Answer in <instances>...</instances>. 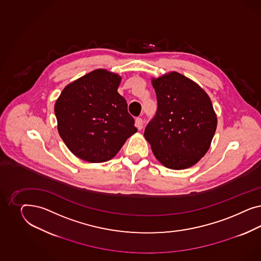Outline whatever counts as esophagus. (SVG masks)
Returning a JSON list of instances; mask_svg holds the SVG:
<instances>
[{
    "mask_svg": "<svg viewBox=\"0 0 261 261\" xmlns=\"http://www.w3.org/2000/svg\"><path fill=\"white\" fill-rule=\"evenodd\" d=\"M136 126L139 130H142V127H143V120H142V118H137L136 119Z\"/></svg>",
    "mask_w": 261,
    "mask_h": 261,
    "instance_id": "obj_1",
    "label": "esophagus"
}]
</instances>
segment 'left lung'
Instances as JSON below:
<instances>
[{"mask_svg": "<svg viewBox=\"0 0 261 261\" xmlns=\"http://www.w3.org/2000/svg\"><path fill=\"white\" fill-rule=\"evenodd\" d=\"M152 85L158 108L145 127L144 138L167 168L180 170L194 166L208 150L217 126L210 96L176 71L152 79Z\"/></svg>", "mask_w": 261, "mask_h": 261, "instance_id": "8db88e82", "label": "left lung"}]
</instances>
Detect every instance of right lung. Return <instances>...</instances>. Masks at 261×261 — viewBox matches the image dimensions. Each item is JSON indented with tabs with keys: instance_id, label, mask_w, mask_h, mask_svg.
<instances>
[{
	"instance_id": "right-lung-1",
	"label": "right lung",
	"mask_w": 261,
	"mask_h": 261,
	"mask_svg": "<svg viewBox=\"0 0 261 261\" xmlns=\"http://www.w3.org/2000/svg\"><path fill=\"white\" fill-rule=\"evenodd\" d=\"M119 74L97 69L64 88L55 113L58 133L72 154L89 163L114 158L137 132L118 93Z\"/></svg>"
}]
</instances>
